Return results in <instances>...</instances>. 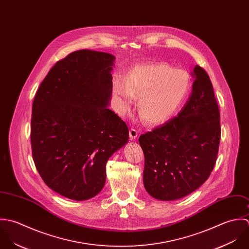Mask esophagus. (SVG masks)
I'll use <instances>...</instances> for the list:
<instances>
[{"instance_id": "1", "label": "esophagus", "mask_w": 249, "mask_h": 249, "mask_svg": "<svg viewBox=\"0 0 249 249\" xmlns=\"http://www.w3.org/2000/svg\"><path fill=\"white\" fill-rule=\"evenodd\" d=\"M129 137H130V140L135 141V140L138 138V132H137L135 129H130V131H129Z\"/></svg>"}]
</instances>
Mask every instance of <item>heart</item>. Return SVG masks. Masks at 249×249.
<instances>
[{"instance_id":"1","label":"heart","mask_w":249,"mask_h":249,"mask_svg":"<svg viewBox=\"0 0 249 249\" xmlns=\"http://www.w3.org/2000/svg\"><path fill=\"white\" fill-rule=\"evenodd\" d=\"M190 89L189 74L165 63L135 65L125 72L122 80L113 81L118 110H128L138 97V112L150 125H160L171 118Z\"/></svg>"}]
</instances>
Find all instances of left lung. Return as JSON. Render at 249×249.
Instances as JSON below:
<instances>
[{
    "label": "left lung",
    "mask_w": 249,
    "mask_h": 249,
    "mask_svg": "<svg viewBox=\"0 0 249 249\" xmlns=\"http://www.w3.org/2000/svg\"><path fill=\"white\" fill-rule=\"evenodd\" d=\"M193 93L176 117L140 137L143 185L154 198L172 201L196 191L209 178L220 141V115L211 80L196 65Z\"/></svg>",
    "instance_id": "left-lung-1"
}]
</instances>
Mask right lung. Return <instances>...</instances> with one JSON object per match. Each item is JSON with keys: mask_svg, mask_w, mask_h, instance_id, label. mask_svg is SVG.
Instances as JSON below:
<instances>
[{"mask_svg": "<svg viewBox=\"0 0 249 249\" xmlns=\"http://www.w3.org/2000/svg\"><path fill=\"white\" fill-rule=\"evenodd\" d=\"M114 60L104 52H73L53 66L34 100V161L44 183L66 198L96 196L107 160L129 141L126 123L108 108Z\"/></svg>", "mask_w": 249, "mask_h": 249, "instance_id": "obj_1", "label": "right lung"}]
</instances>
